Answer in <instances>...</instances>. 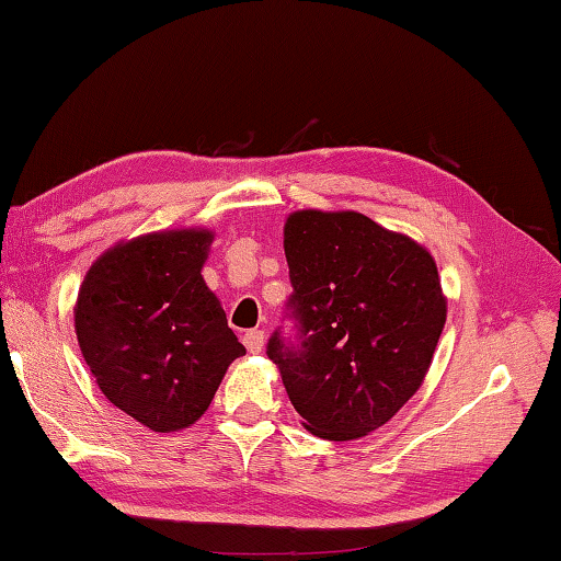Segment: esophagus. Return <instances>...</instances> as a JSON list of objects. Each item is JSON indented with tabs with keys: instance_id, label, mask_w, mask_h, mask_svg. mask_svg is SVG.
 <instances>
[{
	"instance_id": "esophagus-1",
	"label": "esophagus",
	"mask_w": 561,
	"mask_h": 561,
	"mask_svg": "<svg viewBox=\"0 0 561 561\" xmlns=\"http://www.w3.org/2000/svg\"><path fill=\"white\" fill-rule=\"evenodd\" d=\"M242 341H244L247 351H252V354H260V351L264 348V331H262V329H250V331H244Z\"/></svg>"
}]
</instances>
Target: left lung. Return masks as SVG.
Masks as SVG:
<instances>
[{"label": "left lung", "instance_id": "1", "mask_svg": "<svg viewBox=\"0 0 561 561\" xmlns=\"http://www.w3.org/2000/svg\"><path fill=\"white\" fill-rule=\"evenodd\" d=\"M284 254L291 329L272 331L267 356L291 405L327 440L381 428L421 388L443 334L433 257L366 215L319 210L289 215Z\"/></svg>", "mask_w": 561, "mask_h": 561}]
</instances>
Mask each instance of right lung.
Returning a JSON list of instances; mask_svg holds the SVG:
<instances>
[{"mask_svg":"<svg viewBox=\"0 0 561 561\" xmlns=\"http://www.w3.org/2000/svg\"><path fill=\"white\" fill-rule=\"evenodd\" d=\"M210 242L180 230L113 247L76 301V336L103 396L156 433L195 423L244 354L201 274Z\"/></svg>","mask_w":561,"mask_h":561,"instance_id":"right-lung-1","label":"right lung"}]
</instances>
